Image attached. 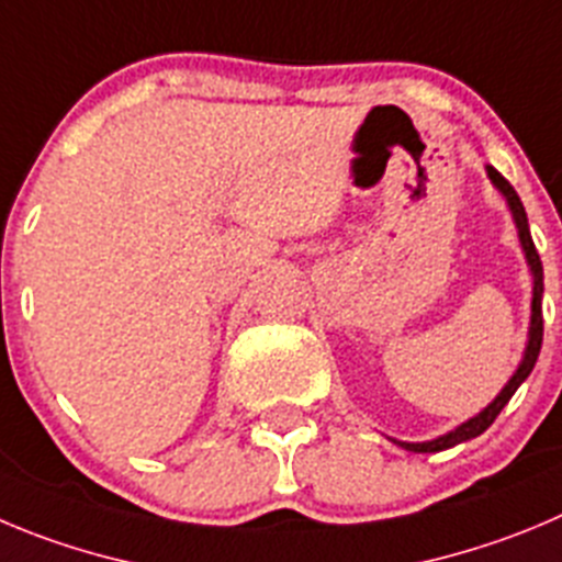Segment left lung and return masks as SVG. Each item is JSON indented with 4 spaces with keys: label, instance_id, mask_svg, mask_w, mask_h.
I'll return each instance as SVG.
<instances>
[{
    "label": "left lung",
    "instance_id": "1",
    "mask_svg": "<svg viewBox=\"0 0 562 562\" xmlns=\"http://www.w3.org/2000/svg\"><path fill=\"white\" fill-rule=\"evenodd\" d=\"M487 177H491V180H494V186L499 188V191L507 196V204H510V210H513V218H516L518 238H521L524 251H527L529 266H532V277H535V288H532V327H529L527 352H524L521 366H518V371H516V374H513V380L505 385V391H502L499 396H496V400L491 402V405H487L485 411L480 413V416H474V418H471V422L460 424V427L454 429V432L443 435V438L427 440V443H400V447H405L407 452H440V449L458 447V443H463V440L476 438V435L485 432V429L496 422V416H499V413H502V407H505L507 402H510L513 393L518 391V385H521V382L527 380L529 371L535 369V360H538V355H541V344H543V313H541L543 266H541V255H538V249H535V244H532V235H529V224H527V213H524V204H521V199H518V193L513 191L510 182H507L505 177H502L499 171L494 169V166H487Z\"/></svg>",
    "mask_w": 562,
    "mask_h": 562
}]
</instances>
